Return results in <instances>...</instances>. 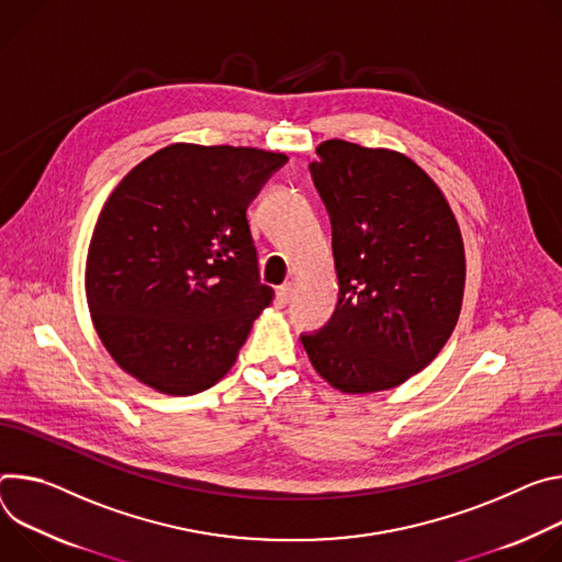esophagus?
Masks as SVG:
<instances>
[{"label":"esophagus","mask_w":562,"mask_h":562,"mask_svg":"<svg viewBox=\"0 0 562 562\" xmlns=\"http://www.w3.org/2000/svg\"><path fill=\"white\" fill-rule=\"evenodd\" d=\"M290 294H292V283H283L277 288V303L279 305H285L290 301Z\"/></svg>","instance_id":"1"}]
</instances>
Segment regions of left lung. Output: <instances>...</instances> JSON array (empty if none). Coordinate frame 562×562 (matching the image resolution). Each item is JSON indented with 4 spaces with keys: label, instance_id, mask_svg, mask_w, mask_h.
<instances>
[{
    "label": "left lung",
    "instance_id": "obj_1",
    "mask_svg": "<svg viewBox=\"0 0 562 562\" xmlns=\"http://www.w3.org/2000/svg\"><path fill=\"white\" fill-rule=\"evenodd\" d=\"M310 176L333 225L339 299L301 333L319 375L344 393L400 386L451 337L464 294L458 221L424 169L391 149L317 147Z\"/></svg>",
    "mask_w": 562,
    "mask_h": 562
}]
</instances>
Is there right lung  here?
<instances>
[{
    "instance_id": "1",
    "label": "right lung",
    "mask_w": 562,
    "mask_h": 562,
    "mask_svg": "<svg viewBox=\"0 0 562 562\" xmlns=\"http://www.w3.org/2000/svg\"><path fill=\"white\" fill-rule=\"evenodd\" d=\"M285 162L249 147L171 145L120 180L91 236L87 301L130 375L194 395L234 366L274 296L247 207Z\"/></svg>"
}]
</instances>
